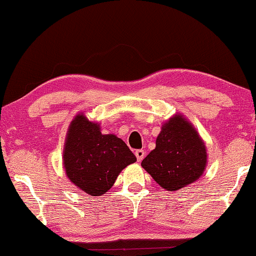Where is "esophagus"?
I'll list each match as a JSON object with an SVG mask.
<instances>
[{"mask_svg": "<svg viewBox=\"0 0 256 256\" xmlns=\"http://www.w3.org/2000/svg\"><path fill=\"white\" fill-rule=\"evenodd\" d=\"M134 154H136V160H138V162H140V161H142V158H144V155H146V152H144V150H136Z\"/></svg>", "mask_w": 256, "mask_h": 256, "instance_id": "34e87169", "label": "esophagus"}]
</instances>
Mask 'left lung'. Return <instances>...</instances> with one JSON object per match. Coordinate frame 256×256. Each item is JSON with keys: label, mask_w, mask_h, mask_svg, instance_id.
<instances>
[{"label": "left lung", "mask_w": 256, "mask_h": 256, "mask_svg": "<svg viewBox=\"0 0 256 256\" xmlns=\"http://www.w3.org/2000/svg\"><path fill=\"white\" fill-rule=\"evenodd\" d=\"M207 163V152L192 125L180 116L164 124L156 139V147L141 166L160 186L177 190L196 182Z\"/></svg>", "instance_id": "obj_1"}]
</instances>
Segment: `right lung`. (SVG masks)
I'll list each match as a JSON object with an SVG mask.
<instances>
[{
	"label": "right lung",
	"mask_w": 256,
	"mask_h": 256,
	"mask_svg": "<svg viewBox=\"0 0 256 256\" xmlns=\"http://www.w3.org/2000/svg\"><path fill=\"white\" fill-rule=\"evenodd\" d=\"M136 158L123 140L102 134L84 115L72 120L64 148V168L70 180L90 196L112 188L122 170Z\"/></svg>",
	"instance_id": "obj_1"
}]
</instances>
